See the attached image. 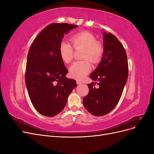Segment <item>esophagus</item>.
I'll use <instances>...</instances> for the list:
<instances>
[{
  "mask_svg": "<svg viewBox=\"0 0 154 154\" xmlns=\"http://www.w3.org/2000/svg\"><path fill=\"white\" fill-rule=\"evenodd\" d=\"M76 83H77L78 85H80V84H82V82L80 81V80H76Z\"/></svg>",
  "mask_w": 154,
  "mask_h": 154,
  "instance_id": "34e87169",
  "label": "esophagus"
}]
</instances>
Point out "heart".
Here are the masks:
<instances>
[{
    "label": "heart",
    "instance_id": "1",
    "mask_svg": "<svg viewBox=\"0 0 154 154\" xmlns=\"http://www.w3.org/2000/svg\"><path fill=\"white\" fill-rule=\"evenodd\" d=\"M74 47L76 49L83 48L82 61L73 63L69 68V73L72 78L82 80L91 70L92 63H96L101 60L103 54V46L96 41V36L88 31H81L71 37ZM74 49L72 45L67 40H62L59 45V54L64 62L70 63L73 58Z\"/></svg>",
    "mask_w": 154,
    "mask_h": 154
}]
</instances>
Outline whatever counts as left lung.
Listing matches in <instances>:
<instances>
[{"label": "left lung", "mask_w": 154, "mask_h": 154, "mask_svg": "<svg viewBox=\"0 0 154 154\" xmlns=\"http://www.w3.org/2000/svg\"><path fill=\"white\" fill-rule=\"evenodd\" d=\"M103 54L91 75L97 82L88 84L89 92L83 103L88 112L96 116L112 110L119 102L128 78V66L125 48L116 37L103 30ZM97 83L98 87H95Z\"/></svg>", "instance_id": "obj_1"}]
</instances>
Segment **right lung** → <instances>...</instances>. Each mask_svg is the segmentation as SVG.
Returning <instances> with one entry per match:
<instances>
[{"label": "right lung", "mask_w": 154, "mask_h": 154, "mask_svg": "<svg viewBox=\"0 0 154 154\" xmlns=\"http://www.w3.org/2000/svg\"><path fill=\"white\" fill-rule=\"evenodd\" d=\"M78 26L53 23L37 36L27 54L25 81L30 100L39 113L48 117L59 114L76 87L59 54L64 35Z\"/></svg>", "instance_id": "1"}]
</instances>
